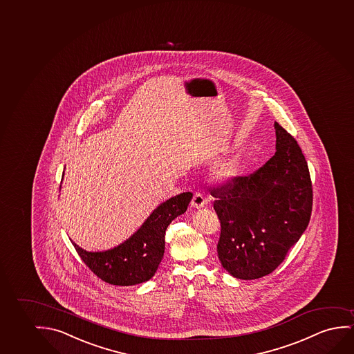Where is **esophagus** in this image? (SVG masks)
I'll return each mask as SVG.
<instances>
[{
	"instance_id": "1",
	"label": "esophagus",
	"mask_w": 354,
	"mask_h": 354,
	"mask_svg": "<svg viewBox=\"0 0 354 354\" xmlns=\"http://www.w3.org/2000/svg\"><path fill=\"white\" fill-rule=\"evenodd\" d=\"M205 204H206V198H205L204 193L195 192L193 200H192V206L194 209H201V207H204Z\"/></svg>"
}]
</instances>
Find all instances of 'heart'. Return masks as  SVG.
<instances>
[{
    "label": "heart",
    "mask_w": 354,
    "mask_h": 354,
    "mask_svg": "<svg viewBox=\"0 0 354 354\" xmlns=\"http://www.w3.org/2000/svg\"><path fill=\"white\" fill-rule=\"evenodd\" d=\"M238 174H239V167L234 164L227 165L222 169V176L225 178H232Z\"/></svg>",
    "instance_id": "b5f03b06"
}]
</instances>
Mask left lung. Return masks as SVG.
I'll list each match as a JSON object with an SVG mask.
<instances>
[{
  "instance_id": "1",
  "label": "left lung",
  "mask_w": 354,
  "mask_h": 354,
  "mask_svg": "<svg viewBox=\"0 0 354 354\" xmlns=\"http://www.w3.org/2000/svg\"><path fill=\"white\" fill-rule=\"evenodd\" d=\"M274 127L277 151L262 167L209 188L221 222L218 259L238 279H259L278 268L312 214L307 161L294 137L278 122Z\"/></svg>"
}]
</instances>
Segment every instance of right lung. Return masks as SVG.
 Here are the masks:
<instances>
[{
	"mask_svg": "<svg viewBox=\"0 0 354 354\" xmlns=\"http://www.w3.org/2000/svg\"><path fill=\"white\" fill-rule=\"evenodd\" d=\"M193 194L176 195L153 211L140 230L118 248L88 252L73 243L84 263L105 283L119 286L140 284L154 275L165 251V232L185 214Z\"/></svg>",
	"mask_w": 354,
	"mask_h": 354,
	"instance_id": "obj_1",
	"label": "right lung"
}]
</instances>
